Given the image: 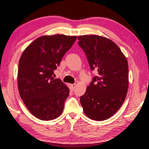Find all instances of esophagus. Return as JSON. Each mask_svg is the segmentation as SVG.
I'll return each instance as SVG.
<instances>
[{
    "instance_id": "34e87169",
    "label": "esophagus",
    "mask_w": 149,
    "mask_h": 149,
    "mask_svg": "<svg viewBox=\"0 0 149 149\" xmlns=\"http://www.w3.org/2000/svg\"><path fill=\"white\" fill-rule=\"evenodd\" d=\"M76 83H73V84H71V88L72 90L75 89V88H76Z\"/></svg>"
}]
</instances>
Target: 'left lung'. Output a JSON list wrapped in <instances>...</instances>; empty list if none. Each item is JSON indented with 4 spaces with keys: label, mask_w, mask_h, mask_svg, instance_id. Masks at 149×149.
<instances>
[{
    "label": "left lung",
    "mask_w": 149,
    "mask_h": 149,
    "mask_svg": "<svg viewBox=\"0 0 149 149\" xmlns=\"http://www.w3.org/2000/svg\"><path fill=\"white\" fill-rule=\"evenodd\" d=\"M78 45L91 70L97 71L80 98L84 113L93 120L109 119L118 111L127 96L129 68L127 58L113 41L98 35H82Z\"/></svg>",
    "instance_id": "1"
}]
</instances>
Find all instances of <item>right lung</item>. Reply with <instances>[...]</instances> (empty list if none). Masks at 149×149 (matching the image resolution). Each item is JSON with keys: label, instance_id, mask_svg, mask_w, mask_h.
<instances>
[{"label": "right lung", "instance_id": "obj_1", "mask_svg": "<svg viewBox=\"0 0 149 149\" xmlns=\"http://www.w3.org/2000/svg\"><path fill=\"white\" fill-rule=\"evenodd\" d=\"M76 36L45 35L38 37L22 52L19 61L17 87L29 112L42 120L61 115L69 88L54 71L76 42Z\"/></svg>", "mask_w": 149, "mask_h": 149}]
</instances>
